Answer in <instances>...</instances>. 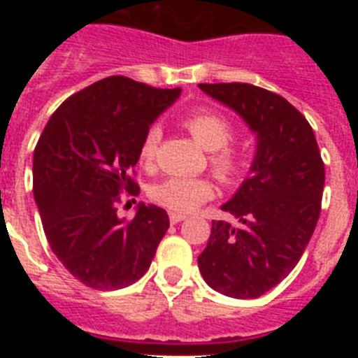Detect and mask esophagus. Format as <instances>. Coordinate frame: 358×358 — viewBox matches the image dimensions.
Returning <instances> with one entry per match:
<instances>
[{
    "mask_svg": "<svg viewBox=\"0 0 358 358\" xmlns=\"http://www.w3.org/2000/svg\"><path fill=\"white\" fill-rule=\"evenodd\" d=\"M185 218H186V215H182V213H176V211H172V213H170V222L172 224H179L181 220H185Z\"/></svg>",
    "mask_w": 358,
    "mask_h": 358,
    "instance_id": "esophagus-1",
    "label": "esophagus"
}]
</instances>
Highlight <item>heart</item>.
I'll return each mask as SVG.
<instances>
[{"mask_svg":"<svg viewBox=\"0 0 358 358\" xmlns=\"http://www.w3.org/2000/svg\"><path fill=\"white\" fill-rule=\"evenodd\" d=\"M186 131L194 136V140L204 150L211 152L210 163L222 181H235L243 169V159L236 150H231L226 145L231 141V125L222 115L213 110H195L182 122ZM161 141V129H148L140 145V163L148 166L156 157L157 145ZM215 195L213 182L206 177H166L152 186L150 197L159 206L172 210L176 213L195 211L204 202Z\"/></svg>","mask_w":358,"mask_h":358,"instance_id":"1","label":"heart"}]
</instances>
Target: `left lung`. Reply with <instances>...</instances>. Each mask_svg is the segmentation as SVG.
Here are the masks:
<instances>
[{
    "mask_svg": "<svg viewBox=\"0 0 358 358\" xmlns=\"http://www.w3.org/2000/svg\"><path fill=\"white\" fill-rule=\"evenodd\" d=\"M199 87L256 136L249 177L222 204L240 226L211 222L199 271L217 292L255 299L289 276L314 235L324 163L310 123L283 96L240 82Z\"/></svg>",
    "mask_w": 358,
    "mask_h": 358,
    "instance_id": "1",
    "label": "left lung"
}]
</instances>
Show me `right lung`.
I'll return each instance as SVG.
<instances>
[{
	"instance_id": "1",
	"label": "right lung",
	"mask_w": 358,
	"mask_h": 358,
	"mask_svg": "<svg viewBox=\"0 0 358 358\" xmlns=\"http://www.w3.org/2000/svg\"><path fill=\"white\" fill-rule=\"evenodd\" d=\"M181 87L157 90L107 77L55 110L34 150V199L44 235L61 264L84 285L116 290L150 267L170 227L163 208L140 202L132 220L116 213L120 192L140 194L129 177L143 136Z\"/></svg>"
}]
</instances>
